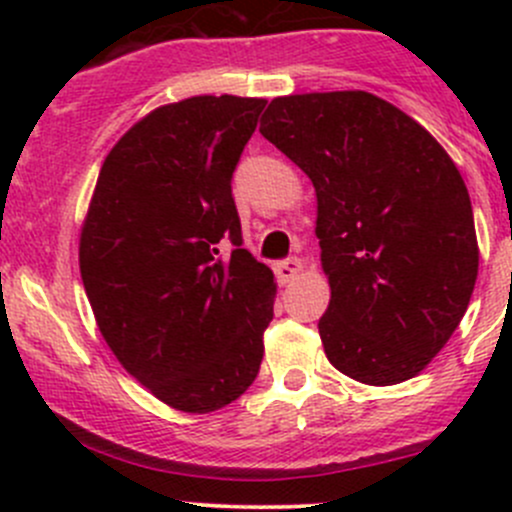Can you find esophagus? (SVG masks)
I'll use <instances>...</instances> for the list:
<instances>
[{
	"instance_id": "obj_1",
	"label": "esophagus",
	"mask_w": 512,
	"mask_h": 512,
	"mask_svg": "<svg viewBox=\"0 0 512 512\" xmlns=\"http://www.w3.org/2000/svg\"><path fill=\"white\" fill-rule=\"evenodd\" d=\"M277 277H280L282 285H287V282H292L294 277H299L304 272V262L299 260V257H289L285 262H277Z\"/></svg>"
}]
</instances>
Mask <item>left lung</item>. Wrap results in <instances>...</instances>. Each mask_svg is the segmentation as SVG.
<instances>
[{
  "mask_svg": "<svg viewBox=\"0 0 512 512\" xmlns=\"http://www.w3.org/2000/svg\"><path fill=\"white\" fill-rule=\"evenodd\" d=\"M260 133L312 180L334 369L414 379L461 324L478 277L468 188L441 143L366 91L272 98Z\"/></svg>",
  "mask_w": 512,
  "mask_h": 512,
  "instance_id": "8db88e82",
  "label": "left lung"
}]
</instances>
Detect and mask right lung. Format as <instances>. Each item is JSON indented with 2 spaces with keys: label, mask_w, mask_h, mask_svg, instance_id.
<instances>
[{
  "label": "right lung",
  "mask_w": 512,
  "mask_h": 512,
  "mask_svg": "<svg viewBox=\"0 0 512 512\" xmlns=\"http://www.w3.org/2000/svg\"><path fill=\"white\" fill-rule=\"evenodd\" d=\"M265 103L193 96L143 116L103 160L81 227V280L108 349L185 414L240 399L262 364L277 285L242 250L230 180Z\"/></svg>",
  "instance_id": "obj_1"
}]
</instances>
